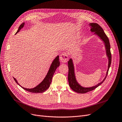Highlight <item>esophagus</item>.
<instances>
[{"label":"esophagus","mask_w":122,"mask_h":122,"mask_svg":"<svg viewBox=\"0 0 122 122\" xmlns=\"http://www.w3.org/2000/svg\"><path fill=\"white\" fill-rule=\"evenodd\" d=\"M60 60L62 63H66L68 60V54L66 52L62 53L60 55Z\"/></svg>","instance_id":"1"}]
</instances>
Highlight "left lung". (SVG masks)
I'll use <instances>...</instances> for the list:
<instances>
[{
	"instance_id": "1",
	"label": "left lung",
	"mask_w": 122,
	"mask_h": 122,
	"mask_svg": "<svg viewBox=\"0 0 122 122\" xmlns=\"http://www.w3.org/2000/svg\"><path fill=\"white\" fill-rule=\"evenodd\" d=\"M89 25V26H91V31L92 32H94V34L97 35L98 37H100V38L102 41L104 43L105 46L106 48L107 56L108 57V60H109V64H108V68L107 70V71L106 75L105 78L103 79L102 82L98 83L97 84L95 85V86L90 87H84L82 86H81V85L78 83L77 80H76L75 75L74 67L73 65V60L72 59H70V60L68 62V66L69 69L68 80L69 82V85L70 88L72 89L73 91L79 93H85L93 91V89L96 88L98 86H100L101 84H102L107 77V76L108 74V71H109L112 61V55L110 51L111 46L109 40L108 39L106 34L105 33L104 31H103L102 27L97 23H91Z\"/></svg>"
}]
</instances>
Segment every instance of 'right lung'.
Segmentation results:
<instances>
[{
  "label": "right lung",
  "mask_w": 122,
  "mask_h": 122,
  "mask_svg": "<svg viewBox=\"0 0 122 122\" xmlns=\"http://www.w3.org/2000/svg\"><path fill=\"white\" fill-rule=\"evenodd\" d=\"M24 25H25V22H24V23H22L20 25L16 34H17L18 32H19V31L22 28H23ZM59 56H57L55 59H54V60L52 62V64L50 66V67L49 70L46 76V77H45V78L39 84H38L37 86H36L34 88H26L22 87L19 84V83L17 82V80L15 78L13 77V79H14L15 81L17 84H19L20 86H21L22 88L24 89L26 91L32 92V93H36L44 92L50 87V85L52 82L53 76L54 73H55V72L56 69L57 68V67L59 66L60 65V61H59Z\"/></svg>",
  "instance_id": "obj_1"
}]
</instances>
